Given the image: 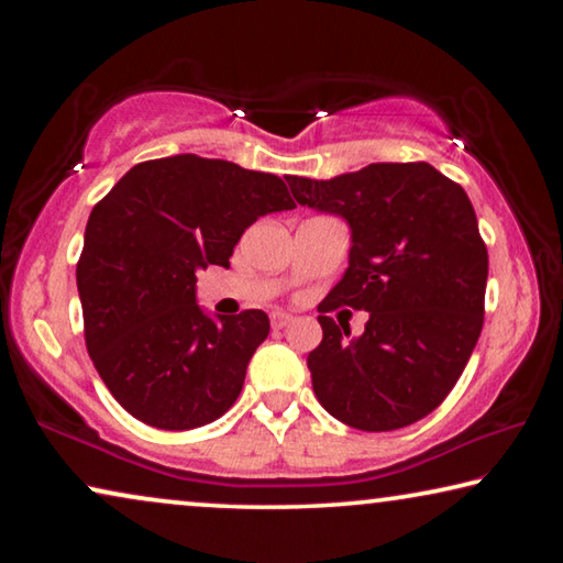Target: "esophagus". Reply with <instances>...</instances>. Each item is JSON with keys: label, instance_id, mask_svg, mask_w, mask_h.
Returning <instances> with one entry per match:
<instances>
[{"label": "esophagus", "instance_id": "34e87169", "mask_svg": "<svg viewBox=\"0 0 563 563\" xmlns=\"http://www.w3.org/2000/svg\"><path fill=\"white\" fill-rule=\"evenodd\" d=\"M290 320H292V316H290V312L275 310V312H273V316H271V325H273L275 330H283L285 325H290Z\"/></svg>", "mask_w": 563, "mask_h": 563}]
</instances>
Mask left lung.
<instances>
[{
  "mask_svg": "<svg viewBox=\"0 0 563 563\" xmlns=\"http://www.w3.org/2000/svg\"><path fill=\"white\" fill-rule=\"evenodd\" d=\"M288 184L295 201L340 216L352 238L308 355L320 405L362 432L427 417L464 373L484 322L489 258L470 196L424 161ZM342 303L371 312L360 339L327 318Z\"/></svg>",
  "mask_w": 563,
  "mask_h": 563,
  "instance_id": "left-lung-1",
  "label": "left lung"
}]
</instances>
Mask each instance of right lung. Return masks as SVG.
<instances>
[{
  "label": "right lung",
  "mask_w": 563,
  "mask_h": 563,
  "mask_svg": "<svg viewBox=\"0 0 563 563\" xmlns=\"http://www.w3.org/2000/svg\"><path fill=\"white\" fill-rule=\"evenodd\" d=\"M290 208L283 178L196 154L133 166L93 206L76 265L84 338L129 415L176 432L231 409L271 320L208 316L196 273L228 268L247 225Z\"/></svg>",
  "instance_id": "right-lung-1"
}]
</instances>
